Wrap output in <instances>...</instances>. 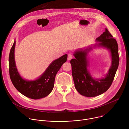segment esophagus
<instances>
[{
	"instance_id": "34e87169",
	"label": "esophagus",
	"mask_w": 129,
	"mask_h": 129,
	"mask_svg": "<svg viewBox=\"0 0 129 129\" xmlns=\"http://www.w3.org/2000/svg\"><path fill=\"white\" fill-rule=\"evenodd\" d=\"M72 58V56L71 54H68V57H67V60H70Z\"/></svg>"
}]
</instances>
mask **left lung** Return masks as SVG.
Masks as SVG:
<instances>
[{
	"instance_id": "obj_1",
	"label": "left lung",
	"mask_w": 129,
	"mask_h": 129,
	"mask_svg": "<svg viewBox=\"0 0 129 129\" xmlns=\"http://www.w3.org/2000/svg\"><path fill=\"white\" fill-rule=\"evenodd\" d=\"M96 41L98 43L93 46H89L85 49L75 51L73 53L75 59L70 61L75 87L80 94L88 98L101 95L110 88L114 80L119 62L117 41L107 28L96 39ZM96 47L107 49L110 53L112 60V65L108 72L104 78L101 79L93 78L87 69L89 65L87 54Z\"/></svg>"
}]
</instances>
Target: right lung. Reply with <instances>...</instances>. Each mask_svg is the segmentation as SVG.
Returning a JSON list of instances; mask_svg holds the SVG:
<instances>
[{"instance_id":"add662e5","label":"right lung","mask_w":129,"mask_h":129,"mask_svg":"<svg viewBox=\"0 0 129 129\" xmlns=\"http://www.w3.org/2000/svg\"><path fill=\"white\" fill-rule=\"evenodd\" d=\"M15 40L9 58L10 76L13 85L20 93L28 98L38 100L47 96L53 88L58 71L67 61V54L53 61L42 75L36 80L29 81L23 79L18 71L15 60Z\"/></svg>"}]
</instances>
